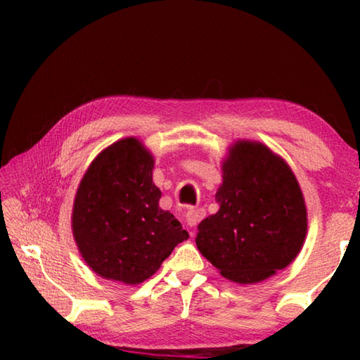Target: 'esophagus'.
<instances>
[{"instance_id": "1", "label": "esophagus", "mask_w": 360, "mask_h": 360, "mask_svg": "<svg viewBox=\"0 0 360 360\" xmlns=\"http://www.w3.org/2000/svg\"><path fill=\"white\" fill-rule=\"evenodd\" d=\"M202 217H203L202 210H191L187 211L186 214V222L188 227H193V225H197L200 221H202Z\"/></svg>"}]
</instances>
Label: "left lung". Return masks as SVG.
<instances>
[{
  "label": "left lung",
  "mask_w": 360,
  "mask_h": 360,
  "mask_svg": "<svg viewBox=\"0 0 360 360\" xmlns=\"http://www.w3.org/2000/svg\"><path fill=\"white\" fill-rule=\"evenodd\" d=\"M222 172L219 211L200 222L195 243L230 281H264L300 252L307 235L302 191L290 168L260 143H236Z\"/></svg>",
  "instance_id": "1"
}]
</instances>
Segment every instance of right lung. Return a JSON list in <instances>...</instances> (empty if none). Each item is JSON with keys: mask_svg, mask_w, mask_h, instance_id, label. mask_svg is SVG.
<instances>
[{"mask_svg": "<svg viewBox=\"0 0 360 360\" xmlns=\"http://www.w3.org/2000/svg\"><path fill=\"white\" fill-rule=\"evenodd\" d=\"M154 158L135 138L114 143L95 158L79 184L72 233L84 260L101 278L129 285L160 268L188 238L181 222L158 206Z\"/></svg>", "mask_w": 360, "mask_h": 360, "instance_id": "add662e5", "label": "right lung"}]
</instances>
